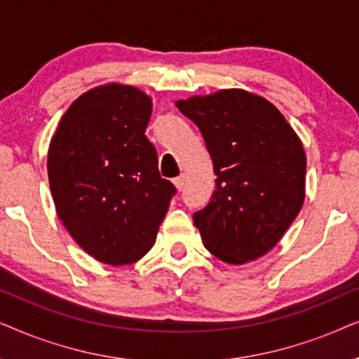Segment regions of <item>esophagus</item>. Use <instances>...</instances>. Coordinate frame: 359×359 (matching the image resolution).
<instances>
[{
  "label": "esophagus",
  "instance_id": "34e87169",
  "mask_svg": "<svg viewBox=\"0 0 359 359\" xmlns=\"http://www.w3.org/2000/svg\"><path fill=\"white\" fill-rule=\"evenodd\" d=\"M184 184H185V175L184 174L179 175V177H175V179H174V185L177 187V190H182L184 189Z\"/></svg>",
  "mask_w": 359,
  "mask_h": 359
}]
</instances>
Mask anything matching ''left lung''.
I'll return each instance as SVG.
<instances>
[{
  "label": "left lung",
  "instance_id": "left-lung-1",
  "mask_svg": "<svg viewBox=\"0 0 359 359\" xmlns=\"http://www.w3.org/2000/svg\"><path fill=\"white\" fill-rule=\"evenodd\" d=\"M212 156L217 189L194 213L207 250L228 264L271 251L305 198L307 159L292 126L266 98L241 88L179 100Z\"/></svg>",
  "mask_w": 359,
  "mask_h": 359
}]
</instances>
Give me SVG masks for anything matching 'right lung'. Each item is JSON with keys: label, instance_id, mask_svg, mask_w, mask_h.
I'll return each mask as SVG.
<instances>
[{"label": "right lung", "instance_id": "obj_1", "mask_svg": "<svg viewBox=\"0 0 359 359\" xmlns=\"http://www.w3.org/2000/svg\"><path fill=\"white\" fill-rule=\"evenodd\" d=\"M151 97L131 85L88 90L60 118L47 154L52 198L76 245L104 264L141 259L175 187L146 137Z\"/></svg>", "mask_w": 359, "mask_h": 359}]
</instances>
